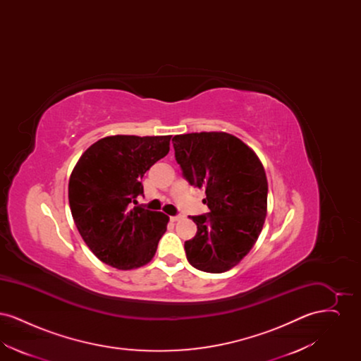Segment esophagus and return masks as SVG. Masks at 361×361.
Segmentation results:
<instances>
[{
  "instance_id": "esophagus-1",
  "label": "esophagus",
  "mask_w": 361,
  "mask_h": 361,
  "mask_svg": "<svg viewBox=\"0 0 361 361\" xmlns=\"http://www.w3.org/2000/svg\"><path fill=\"white\" fill-rule=\"evenodd\" d=\"M180 219H183V216H181V215H176V216H171V221H172V222H178Z\"/></svg>"
}]
</instances>
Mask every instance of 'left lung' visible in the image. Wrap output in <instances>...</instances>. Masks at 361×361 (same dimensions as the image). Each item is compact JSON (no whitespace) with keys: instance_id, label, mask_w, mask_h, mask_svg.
<instances>
[{"instance_id":"obj_1","label":"left lung","mask_w":361,"mask_h":361,"mask_svg":"<svg viewBox=\"0 0 361 361\" xmlns=\"http://www.w3.org/2000/svg\"><path fill=\"white\" fill-rule=\"evenodd\" d=\"M174 157L192 187L204 189L209 212L192 216L197 233L185 240L189 264L208 274L235 267L255 246L267 216L268 181L256 153L227 133L173 137Z\"/></svg>"}]
</instances>
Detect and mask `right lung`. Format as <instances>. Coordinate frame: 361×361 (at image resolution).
<instances>
[{
  "label": "right lung",
  "instance_id": "1",
  "mask_svg": "<svg viewBox=\"0 0 361 361\" xmlns=\"http://www.w3.org/2000/svg\"><path fill=\"white\" fill-rule=\"evenodd\" d=\"M172 135H115L93 143L74 166L69 204L74 224L93 255L118 269L152 261L169 222L137 204L142 177L169 153Z\"/></svg>",
  "mask_w": 361,
  "mask_h": 361
}]
</instances>
